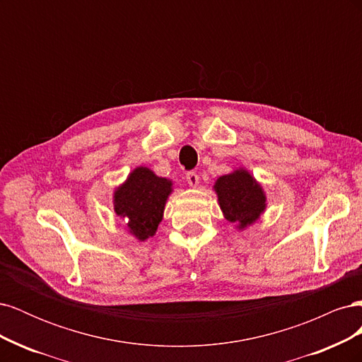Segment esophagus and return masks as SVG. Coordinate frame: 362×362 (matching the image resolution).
<instances>
[{
    "instance_id": "34e87169",
    "label": "esophagus",
    "mask_w": 362,
    "mask_h": 362,
    "mask_svg": "<svg viewBox=\"0 0 362 362\" xmlns=\"http://www.w3.org/2000/svg\"><path fill=\"white\" fill-rule=\"evenodd\" d=\"M185 178H187V182H189L190 187H198V185H199V177H198V173H196V172H189L187 177H185Z\"/></svg>"
}]
</instances>
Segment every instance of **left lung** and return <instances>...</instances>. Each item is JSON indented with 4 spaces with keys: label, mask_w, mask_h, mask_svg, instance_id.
<instances>
[{
    "label": "left lung",
    "mask_w": 362,
    "mask_h": 362,
    "mask_svg": "<svg viewBox=\"0 0 362 362\" xmlns=\"http://www.w3.org/2000/svg\"><path fill=\"white\" fill-rule=\"evenodd\" d=\"M213 190L223 217L238 231L258 222L267 208L264 189L246 168H237L218 177Z\"/></svg>",
    "instance_id": "8db88e82"
}]
</instances>
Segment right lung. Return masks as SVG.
Returning <instances> with one entry per match:
<instances>
[{
  "instance_id": "1",
  "label": "right lung",
  "mask_w": 362,
  "mask_h": 362,
  "mask_svg": "<svg viewBox=\"0 0 362 362\" xmlns=\"http://www.w3.org/2000/svg\"><path fill=\"white\" fill-rule=\"evenodd\" d=\"M172 192V180L158 177L149 168L139 166L113 190L115 214L124 222L128 218L127 233L137 242H145L156 235Z\"/></svg>"
}]
</instances>
